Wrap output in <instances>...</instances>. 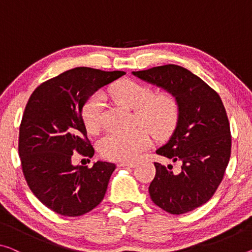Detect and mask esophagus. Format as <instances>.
I'll return each instance as SVG.
<instances>
[{"label": "esophagus", "instance_id": "esophagus-1", "mask_svg": "<svg viewBox=\"0 0 252 252\" xmlns=\"http://www.w3.org/2000/svg\"><path fill=\"white\" fill-rule=\"evenodd\" d=\"M117 165L123 166V168H133L135 163H134V162H121V163H118Z\"/></svg>", "mask_w": 252, "mask_h": 252}]
</instances>
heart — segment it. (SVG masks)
I'll return each instance as SVG.
<instances>
[{
  "label": "heart",
  "instance_id": "heart-1",
  "mask_svg": "<svg viewBox=\"0 0 252 252\" xmlns=\"http://www.w3.org/2000/svg\"><path fill=\"white\" fill-rule=\"evenodd\" d=\"M114 99L122 106L135 110L137 121L156 138H165L175 130L179 118V103L171 92L153 94L152 89L125 79L111 88ZM104 95L96 92L89 98L82 109L84 126L89 131H96L102 122ZM149 131L136 128L127 133H109L100 139L98 149L103 158L111 161H131L150 145Z\"/></svg>",
  "mask_w": 252,
  "mask_h": 252
}]
</instances>
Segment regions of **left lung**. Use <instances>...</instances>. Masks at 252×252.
I'll list each match as a JSON object with an SVG mask.
<instances>
[{
	"mask_svg": "<svg viewBox=\"0 0 252 252\" xmlns=\"http://www.w3.org/2000/svg\"><path fill=\"white\" fill-rule=\"evenodd\" d=\"M135 76L171 92L179 103L176 129L158 156L181 164L154 162L156 177L150 184L151 199L170 214H185L208 202L223 179L231 156V131L218 92L187 68L168 64Z\"/></svg>",
	"mask_w": 252,
	"mask_h": 252,
	"instance_id": "8db88e82",
	"label": "left lung"
}]
</instances>
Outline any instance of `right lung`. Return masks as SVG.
Returning <instances> with one entry per match:
<instances>
[{
    "label": "right lung",
    "instance_id": "1",
    "mask_svg": "<svg viewBox=\"0 0 252 252\" xmlns=\"http://www.w3.org/2000/svg\"><path fill=\"white\" fill-rule=\"evenodd\" d=\"M123 71L75 67L41 83L30 95L19 130V157L30 190L57 214L80 216L101 203L116 165H73V153L92 158L82 108Z\"/></svg>",
    "mask_w": 252,
    "mask_h": 252
}]
</instances>
